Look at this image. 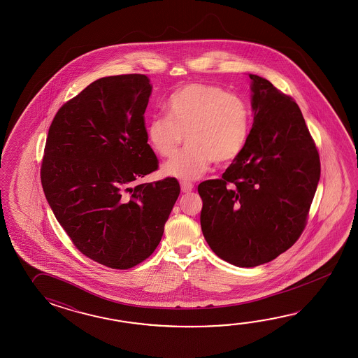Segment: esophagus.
<instances>
[{"label": "esophagus", "instance_id": "esophagus-1", "mask_svg": "<svg viewBox=\"0 0 358 358\" xmlns=\"http://www.w3.org/2000/svg\"><path fill=\"white\" fill-rule=\"evenodd\" d=\"M182 193H189L193 189V184L192 182H180Z\"/></svg>", "mask_w": 358, "mask_h": 358}]
</instances>
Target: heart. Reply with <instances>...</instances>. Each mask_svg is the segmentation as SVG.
<instances>
[{"label":"heart","instance_id":"heart-1","mask_svg":"<svg viewBox=\"0 0 358 358\" xmlns=\"http://www.w3.org/2000/svg\"><path fill=\"white\" fill-rule=\"evenodd\" d=\"M165 111L166 116L150 122L147 138L155 152L171 159L185 137L188 147L162 168L165 176L180 180L198 179L213 161L234 160L250 136L248 105L215 84L182 85L169 97Z\"/></svg>","mask_w":358,"mask_h":358}]
</instances>
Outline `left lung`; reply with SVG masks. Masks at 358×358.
I'll list each match as a JSON object with an SVG mask.
<instances>
[{"instance_id":"8db88e82","label":"left lung","mask_w":358,"mask_h":358,"mask_svg":"<svg viewBox=\"0 0 358 358\" xmlns=\"http://www.w3.org/2000/svg\"><path fill=\"white\" fill-rule=\"evenodd\" d=\"M253 124L221 179L198 185L201 228L220 259L238 267L270 262L302 234L320 180L316 145L297 103L250 74Z\"/></svg>"}]
</instances>
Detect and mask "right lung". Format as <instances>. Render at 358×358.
Masks as SVG:
<instances>
[{
  "label": "right lung",
  "instance_id": "obj_1",
  "mask_svg": "<svg viewBox=\"0 0 358 358\" xmlns=\"http://www.w3.org/2000/svg\"><path fill=\"white\" fill-rule=\"evenodd\" d=\"M151 93L143 74L101 78L61 107L48 130L47 202L76 248L111 268L152 255L180 193L176 178L130 187L159 168L143 116Z\"/></svg>",
  "mask_w": 358,
  "mask_h": 358
}]
</instances>
